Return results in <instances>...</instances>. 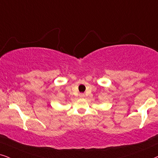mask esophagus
I'll return each mask as SVG.
<instances>
[{
	"label": "esophagus",
	"instance_id": "esophagus-1",
	"mask_svg": "<svg viewBox=\"0 0 158 158\" xmlns=\"http://www.w3.org/2000/svg\"><path fill=\"white\" fill-rule=\"evenodd\" d=\"M79 97L81 98H83L84 97H85V94H80Z\"/></svg>",
	"mask_w": 158,
	"mask_h": 158
}]
</instances>
